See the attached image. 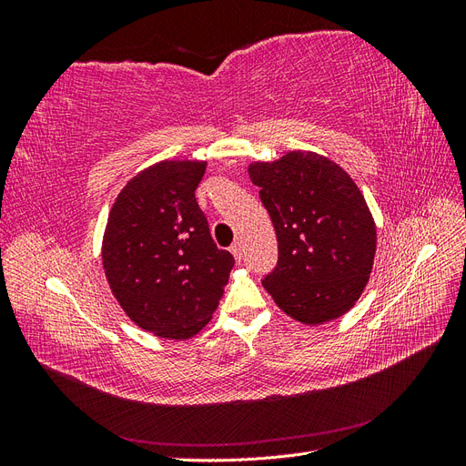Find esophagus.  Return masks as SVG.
<instances>
[{
    "label": "esophagus",
    "mask_w": 466,
    "mask_h": 466,
    "mask_svg": "<svg viewBox=\"0 0 466 466\" xmlns=\"http://www.w3.org/2000/svg\"><path fill=\"white\" fill-rule=\"evenodd\" d=\"M229 250H231V255L235 257V260H237V262H241V258H243V250H241V243H235V245H233V247L229 248Z\"/></svg>",
    "instance_id": "obj_1"
}]
</instances>
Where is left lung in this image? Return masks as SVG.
Returning a JSON list of instances; mask_svg holds the SVG:
<instances>
[{"mask_svg": "<svg viewBox=\"0 0 466 466\" xmlns=\"http://www.w3.org/2000/svg\"><path fill=\"white\" fill-rule=\"evenodd\" d=\"M248 177L278 237V266L264 289L309 327L346 315L368 286L377 248L375 219L356 182L332 159L301 149L252 161Z\"/></svg>", "mask_w": 466, "mask_h": 466, "instance_id": "left-lung-1", "label": "left lung"}]
</instances>
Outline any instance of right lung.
<instances>
[{
    "label": "right lung",
    "instance_id": "1",
    "mask_svg": "<svg viewBox=\"0 0 466 466\" xmlns=\"http://www.w3.org/2000/svg\"><path fill=\"white\" fill-rule=\"evenodd\" d=\"M206 161L165 159L118 192L103 235L112 295L139 329L188 340L211 320L235 264L196 202Z\"/></svg>",
    "mask_w": 466,
    "mask_h": 466
}]
</instances>
